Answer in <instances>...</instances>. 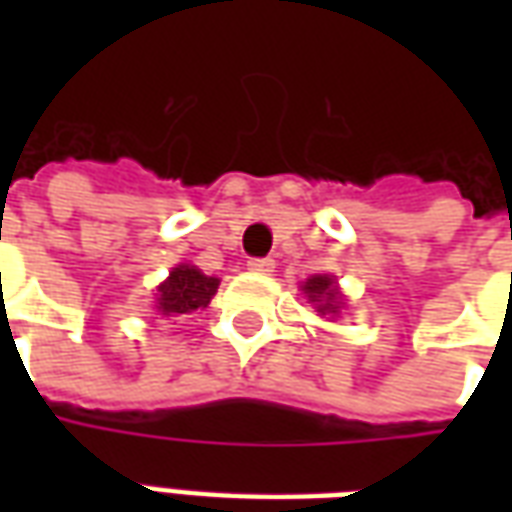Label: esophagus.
Returning a JSON list of instances; mask_svg holds the SVG:
<instances>
[{
  "mask_svg": "<svg viewBox=\"0 0 512 512\" xmlns=\"http://www.w3.org/2000/svg\"><path fill=\"white\" fill-rule=\"evenodd\" d=\"M246 266H249V271H255V274H271L277 263H274L271 257H252Z\"/></svg>",
  "mask_w": 512,
  "mask_h": 512,
  "instance_id": "esophagus-1",
  "label": "esophagus"
}]
</instances>
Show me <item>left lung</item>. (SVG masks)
Wrapping results in <instances>:
<instances>
[{"label":"left lung","mask_w":512,"mask_h":512,"mask_svg":"<svg viewBox=\"0 0 512 512\" xmlns=\"http://www.w3.org/2000/svg\"><path fill=\"white\" fill-rule=\"evenodd\" d=\"M304 293L310 296V301L318 304V312H337V304H340V296H337V288H334L332 277H312L307 279L304 285Z\"/></svg>","instance_id":"obj_1"}]
</instances>
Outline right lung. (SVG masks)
Returning <instances> with one entry per match:
<instances>
[{"label":"right lung","instance_id":"add662e5","mask_svg":"<svg viewBox=\"0 0 512 512\" xmlns=\"http://www.w3.org/2000/svg\"><path fill=\"white\" fill-rule=\"evenodd\" d=\"M216 288H219V279L205 277L200 268H172L167 282L158 288V312H164V315H183V312L208 307V301L213 299Z\"/></svg>","mask_w":512,"mask_h":512}]
</instances>
